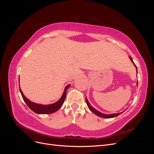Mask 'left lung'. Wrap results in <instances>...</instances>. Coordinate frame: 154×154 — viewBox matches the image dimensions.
Segmentation results:
<instances>
[{"mask_svg":"<svg viewBox=\"0 0 154 154\" xmlns=\"http://www.w3.org/2000/svg\"><path fill=\"white\" fill-rule=\"evenodd\" d=\"M129 58L130 59V60H131L132 62L134 63L135 67H136V71H137V66H136V65H135V63H134L133 60H132V57H129ZM85 101H86V103H87V106H88V109H90V110H91V112H92L94 113V114H96V116H99V117H101V118H112L116 117V116H118L120 115L122 112H120V113L110 114H103V113H101V112H99L98 110H97L96 109H95L94 108V107H92V106H91V105L90 104L89 102H88V100L87 99V97H86V99H85Z\"/></svg>","mask_w":154,"mask_h":154,"instance_id":"1","label":"left lung"}]
</instances>
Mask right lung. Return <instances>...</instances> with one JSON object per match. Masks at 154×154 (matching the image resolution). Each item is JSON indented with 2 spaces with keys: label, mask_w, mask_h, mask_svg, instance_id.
Instances as JSON below:
<instances>
[{
  "label": "right lung",
  "mask_w": 154,
  "mask_h": 154,
  "mask_svg": "<svg viewBox=\"0 0 154 154\" xmlns=\"http://www.w3.org/2000/svg\"><path fill=\"white\" fill-rule=\"evenodd\" d=\"M70 86H71V85L69 84L65 87L63 94L58 101L55 102V103L53 104H49V105L38 104V103H34V102L31 101L29 100L27 98V97L24 95V94H23V92L20 88V86H19V89H20V92L21 93L23 100H24L26 105L28 106V107L31 110H32L34 112L38 114H48L54 113L55 112L58 111L60 109V107L62 106L66 97L67 90L68 89Z\"/></svg>",
  "instance_id": "1"
}]
</instances>
